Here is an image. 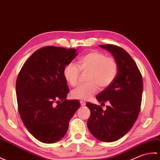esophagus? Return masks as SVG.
<instances>
[{
    "label": "esophagus",
    "mask_w": 160,
    "mask_h": 160,
    "mask_svg": "<svg viewBox=\"0 0 160 160\" xmlns=\"http://www.w3.org/2000/svg\"><path fill=\"white\" fill-rule=\"evenodd\" d=\"M80 103H81V105H82V106H85L86 105V102L85 101H80Z\"/></svg>",
    "instance_id": "obj_1"
}]
</instances>
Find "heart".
<instances>
[{"instance_id": "b5f03b06", "label": "heart", "mask_w": 160, "mask_h": 160, "mask_svg": "<svg viewBox=\"0 0 160 160\" xmlns=\"http://www.w3.org/2000/svg\"><path fill=\"white\" fill-rule=\"evenodd\" d=\"M118 66L113 58H108L97 51H92L83 55L78 60L77 65L73 63L66 64L63 70V75L70 86L78 83L80 72L88 71V83L80 85L71 92L73 98L89 100L98 91L110 86L118 74Z\"/></svg>"}]
</instances>
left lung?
Segmentation results:
<instances>
[{"instance_id":"8db88e82","label":"left lung","mask_w":160,"mask_h":160,"mask_svg":"<svg viewBox=\"0 0 160 160\" xmlns=\"http://www.w3.org/2000/svg\"><path fill=\"white\" fill-rule=\"evenodd\" d=\"M113 55L118 70L113 83L97 96L98 102H109L107 109L88 102L90 110L88 127L102 142H112L131 129L139 115L143 90L142 74L136 62L123 48L112 44L99 45Z\"/></svg>"}]
</instances>
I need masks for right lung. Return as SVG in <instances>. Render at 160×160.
<instances>
[{"mask_svg": "<svg viewBox=\"0 0 160 160\" xmlns=\"http://www.w3.org/2000/svg\"><path fill=\"white\" fill-rule=\"evenodd\" d=\"M77 51L42 48L27 60L18 76L16 91L21 119L29 133L42 142L61 140L80 108L77 99H66L69 88L63 75V68L76 58ZM60 100L62 102L54 105L55 101Z\"/></svg>", "mask_w": 160, "mask_h": 160, "instance_id": "right-lung-1", "label": "right lung"}]
</instances>
